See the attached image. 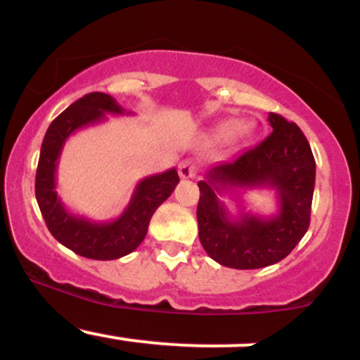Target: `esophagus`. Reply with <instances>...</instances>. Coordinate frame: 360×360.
Returning a JSON list of instances; mask_svg holds the SVG:
<instances>
[{
	"label": "esophagus",
	"instance_id": "obj_1",
	"mask_svg": "<svg viewBox=\"0 0 360 360\" xmlns=\"http://www.w3.org/2000/svg\"><path fill=\"white\" fill-rule=\"evenodd\" d=\"M196 171H198L196 164H194L191 159H186L179 164V176L183 177V179H189V177H194V176H196Z\"/></svg>",
	"mask_w": 360,
	"mask_h": 360
}]
</instances>
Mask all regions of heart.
Returning a JSON list of instances; mask_svg holds the SVG:
<instances>
[{"mask_svg": "<svg viewBox=\"0 0 360 360\" xmlns=\"http://www.w3.org/2000/svg\"><path fill=\"white\" fill-rule=\"evenodd\" d=\"M242 127H243L242 122H238V120H229V122H225L220 127V130H218V135H220V137L225 139V140L233 139V137H237L238 134H240Z\"/></svg>", "mask_w": 360, "mask_h": 360, "instance_id": "heart-1", "label": "heart"}]
</instances>
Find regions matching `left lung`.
Instances as JSON below:
<instances>
[{"label":"left lung","instance_id":"left-lung-1","mask_svg":"<svg viewBox=\"0 0 360 360\" xmlns=\"http://www.w3.org/2000/svg\"><path fill=\"white\" fill-rule=\"evenodd\" d=\"M272 131L259 146L206 172L200 188L198 232L213 260L232 269H260L279 262L309 226L316 164L296 123L269 113ZM274 188L280 212L271 219L243 212L233 219L217 194L229 188Z\"/></svg>","mask_w":360,"mask_h":360}]
</instances>
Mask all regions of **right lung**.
<instances>
[{
    "mask_svg": "<svg viewBox=\"0 0 360 360\" xmlns=\"http://www.w3.org/2000/svg\"><path fill=\"white\" fill-rule=\"evenodd\" d=\"M105 113L123 115L125 110L110 94L89 93L62 111L47 128L35 176L37 203L49 232L77 255L94 260L120 259L137 249L146 238L152 214L179 183L174 167L146 177L137 184L130 203L117 220L93 221L69 212L56 191L60 152L74 131L103 122Z\"/></svg>",
    "mask_w": 360,
    "mask_h": 360,
    "instance_id": "1",
    "label": "right lung"
}]
</instances>
